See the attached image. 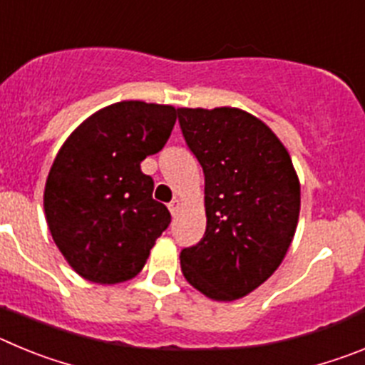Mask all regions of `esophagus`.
<instances>
[{"mask_svg":"<svg viewBox=\"0 0 365 365\" xmlns=\"http://www.w3.org/2000/svg\"><path fill=\"white\" fill-rule=\"evenodd\" d=\"M168 208H170L172 215H175L177 212H179V208H180V201H179V199H173V201L170 202V205H168Z\"/></svg>","mask_w":365,"mask_h":365,"instance_id":"obj_1","label":"esophagus"}]
</instances>
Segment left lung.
<instances>
[{
    "label": "left lung",
    "mask_w": 365,
    "mask_h": 365,
    "mask_svg": "<svg viewBox=\"0 0 365 365\" xmlns=\"http://www.w3.org/2000/svg\"><path fill=\"white\" fill-rule=\"evenodd\" d=\"M188 150L205 173L206 230L180 250L186 282L232 302L270 278L299 215V182L279 138L235 108L177 109Z\"/></svg>",
    "instance_id": "8db88e82"
}]
</instances>
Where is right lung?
I'll return each instance as SVG.
<instances>
[{"mask_svg": "<svg viewBox=\"0 0 365 365\" xmlns=\"http://www.w3.org/2000/svg\"><path fill=\"white\" fill-rule=\"evenodd\" d=\"M172 106L128 100L100 109L60 148L43 193L53 240L69 265L93 283L137 276L172 215L151 197L140 172L172 135Z\"/></svg>", "mask_w": 365, "mask_h": 365, "instance_id": "1", "label": "right lung"}]
</instances>
